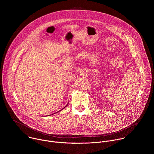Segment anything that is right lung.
<instances>
[{
	"label": "right lung",
	"instance_id": "obj_1",
	"mask_svg": "<svg viewBox=\"0 0 154 154\" xmlns=\"http://www.w3.org/2000/svg\"><path fill=\"white\" fill-rule=\"evenodd\" d=\"M68 104H69V103H68V104H67V105H66V106H64V108H63V109H64V108H65V107H66V106H67V105H68ZM61 109V110H62V109ZM61 110H60V111H58V112H60V111H61ZM58 112H57V113H58ZM54 114H55V113H54Z\"/></svg>",
	"mask_w": 154,
	"mask_h": 154
}]
</instances>
